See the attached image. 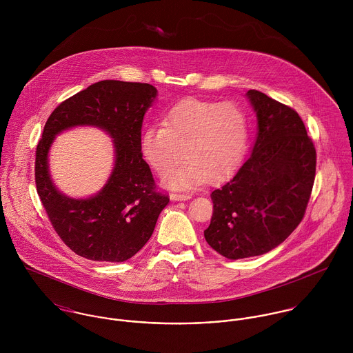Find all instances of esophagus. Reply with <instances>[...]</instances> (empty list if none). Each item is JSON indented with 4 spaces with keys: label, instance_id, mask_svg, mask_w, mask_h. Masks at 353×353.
I'll use <instances>...</instances> for the list:
<instances>
[{
    "label": "esophagus",
    "instance_id": "esophagus-1",
    "mask_svg": "<svg viewBox=\"0 0 353 353\" xmlns=\"http://www.w3.org/2000/svg\"><path fill=\"white\" fill-rule=\"evenodd\" d=\"M170 197L172 201H186L192 199V196L188 193H171Z\"/></svg>",
    "mask_w": 353,
    "mask_h": 353
}]
</instances>
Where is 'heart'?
<instances>
[{"mask_svg": "<svg viewBox=\"0 0 353 353\" xmlns=\"http://www.w3.org/2000/svg\"><path fill=\"white\" fill-rule=\"evenodd\" d=\"M163 125L144 130L141 150L161 176L170 174L182 156L186 159L165 179L171 188L224 181L241 164L248 147V114L235 101H181L165 114Z\"/></svg>", "mask_w": 353, "mask_h": 353, "instance_id": "obj_1", "label": "heart"}]
</instances>
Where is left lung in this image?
Masks as SVG:
<instances>
[{
  "label": "left lung",
  "instance_id": "left-lung-1",
  "mask_svg": "<svg viewBox=\"0 0 353 353\" xmlns=\"http://www.w3.org/2000/svg\"><path fill=\"white\" fill-rule=\"evenodd\" d=\"M258 119L250 157L231 181L212 192L208 245L228 259L261 255L299 225L311 196L316 152L299 114L250 90Z\"/></svg>",
  "mask_w": 353,
  "mask_h": 353
}]
</instances>
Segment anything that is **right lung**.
<instances>
[{"label": "right lung", "mask_w": 353, "mask_h": 353, "mask_svg": "<svg viewBox=\"0 0 353 353\" xmlns=\"http://www.w3.org/2000/svg\"><path fill=\"white\" fill-rule=\"evenodd\" d=\"M157 90L145 83L103 80L62 101L51 112L35 157V183L51 225L62 242L91 261L123 262L150 241L170 202L157 192L143 159L141 128ZM74 125H97L114 138L116 164L101 192L90 199L59 194L48 172L53 137Z\"/></svg>", "instance_id": "1"}]
</instances>
